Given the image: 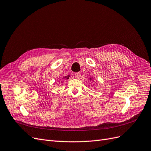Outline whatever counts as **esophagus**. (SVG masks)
<instances>
[{
  "label": "esophagus",
  "instance_id": "34e87169",
  "mask_svg": "<svg viewBox=\"0 0 151 151\" xmlns=\"http://www.w3.org/2000/svg\"><path fill=\"white\" fill-rule=\"evenodd\" d=\"M75 77L76 78H77V79H80V76H81V75H80V73H75Z\"/></svg>",
  "mask_w": 151,
  "mask_h": 151
}]
</instances>
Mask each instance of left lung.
I'll return each mask as SVG.
<instances>
[{
    "instance_id": "obj_1",
    "label": "left lung",
    "mask_w": 151,
    "mask_h": 151,
    "mask_svg": "<svg viewBox=\"0 0 151 151\" xmlns=\"http://www.w3.org/2000/svg\"><path fill=\"white\" fill-rule=\"evenodd\" d=\"M90 80H92V78H90Z\"/></svg>"
}]
</instances>
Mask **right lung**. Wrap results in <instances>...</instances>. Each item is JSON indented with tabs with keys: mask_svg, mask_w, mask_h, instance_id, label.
Masks as SVG:
<instances>
[{
	"mask_svg": "<svg viewBox=\"0 0 151 151\" xmlns=\"http://www.w3.org/2000/svg\"><path fill=\"white\" fill-rule=\"evenodd\" d=\"M69 77H70V75H68V76H64L63 78H66V80H68V79H69Z\"/></svg>",
	"mask_w": 151,
	"mask_h": 151,
	"instance_id": "1",
	"label": "right lung"
}]
</instances>
